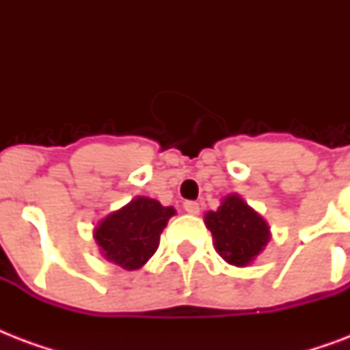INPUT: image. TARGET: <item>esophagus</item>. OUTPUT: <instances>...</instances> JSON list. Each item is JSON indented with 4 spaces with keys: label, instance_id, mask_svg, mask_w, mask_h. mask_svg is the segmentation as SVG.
Here are the masks:
<instances>
[{
    "label": "esophagus",
    "instance_id": "obj_1",
    "mask_svg": "<svg viewBox=\"0 0 350 350\" xmlns=\"http://www.w3.org/2000/svg\"><path fill=\"white\" fill-rule=\"evenodd\" d=\"M183 208H185V213L192 214V216H196V214H200V203L192 202V200H189V202L183 203Z\"/></svg>",
    "mask_w": 350,
    "mask_h": 350
}]
</instances>
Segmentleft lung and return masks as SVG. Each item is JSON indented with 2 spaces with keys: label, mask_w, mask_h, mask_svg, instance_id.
<instances>
[{
  "label": "left lung",
  "mask_w": 350,
  "mask_h": 350,
  "mask_svg": "<svg viewBox=\"0 0 350 350\" xmlns=\"http://www.w3.org/2000/svg\"><path fill=\"white\" fill-rule=\"evenodd\" d=\"M214 245L230 265L245 267L260 254L269 241V227L239 196L224 200L216 213L205 214Z\"/></svg>",
  "instance_id": "obj_1"
}]
</instances>
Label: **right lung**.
<instances>
[{"instance_id": "add662e5", "label": "right lung", "mask_w": 350, "mask_h": 350, "mask_svg": "<svg viewBox=\"0 0 350 350\" xmlns=\"http://www.w3.org/2000/svg\"><path fill=\"white\" fill-rule=\"evenodd\" d=\"M174 213L150 198L132 200L98 225L94 236L101 254L126 271L139 269L156 252L159 236Z\"/></svg>"}]
</instances>
